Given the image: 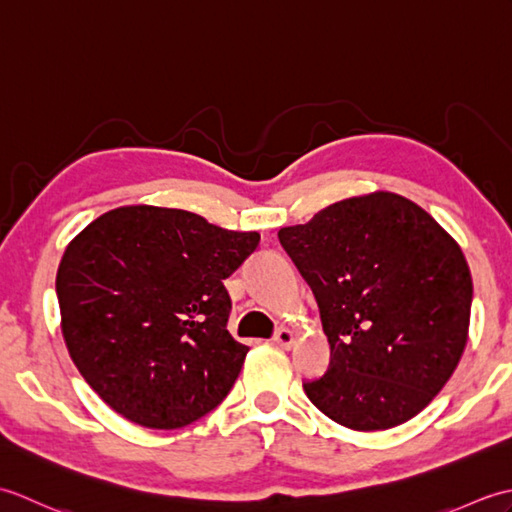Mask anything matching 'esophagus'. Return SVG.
I'll use <instances>...</instances> for the list:
<instances>
[{"label":"esophagus","mask_w":512,"mask_h":512,"mask_svg":"<svg viewBox=\"0 0 512 512\" xmlns=\"http://www.w3.org/2000/svg\"><path fill=\"white\" fill-rule=\"evenodd\" d=\"M295 339H297V334L292 332L290 328H279L273 341H275L277 345H281V347H286V350H290V347L295 345Z\"/></svg>","instance_id":"34e87169"}]
</instances>
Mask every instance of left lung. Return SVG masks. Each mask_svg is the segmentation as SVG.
I'll return each mask as SVG.
<instances>
[{"label": "left lung", "instance_id": "8db88e82", "mask_svg": "<svg viewBox=\"0 0 512 512\" xmlns=\"http://www.w3.org/2000/svg\"><path fill=\"white\" fill-rule=\"evenodd\" d=\"M279 242L308 281L330 367L306 380L312 405L354 431L416 416L458 367L473 279L458 242L389 191L325 206Z\"/></svg>", "mask_w": 512, "mask_h": 512}]
</instances>
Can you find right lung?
Masks as SVG:
<instances>
[{
  "mask_svg": "<svg viewBox=\"0 0 512 512\" xmlns=\"http://www.w3.org/2000/svg\"><path fill=\"white\" fill-rule=\"evenodd\" d=\"M259 246L202 215L121 206L83 228L57 273L72 361L123 418L180 429L231 391L248 347L226 330L224 279Z\"/></svg>",
  "mask_w": 512,
  "mask_h": 512,
  "instance_id": "obj_1",
  "label": "right lung"
}]
</instances>
